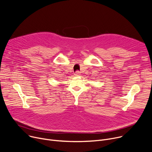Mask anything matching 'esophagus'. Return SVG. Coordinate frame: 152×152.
<instances>
[{
	"mask_svg": "<svg viewBox=\"0 0 152 152\" xmlns=\"http://www.w3.org/2000/svg\"><path fill=\"white\" fill-rule=\"evenodd\" d=\"M74 75H75V76H79L80 75V72L77 70V71H76V72L75 73Z\"/></svg>",
	"mask_w": 152,
	"mask_h": 152,
	"instance_id": "1",
	"label": "esophagus"
}]
</instances>
